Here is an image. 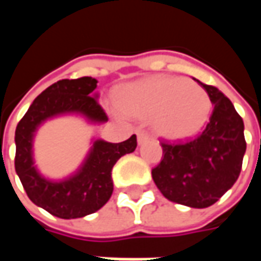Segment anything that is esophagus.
Returning <instances> with one entry per match:
<instances>
[{"label": "esophagus", "instance_id": "esophagus-1", "mask_svg": "<svg viewBox=\"0 0 261 261\" xmlns=\"http://www.w3.org/2000/svg\"><path fill=\"white\" fill-rule=\"evenodd\" d=\"M137 138H138V144L141 145V144H144V142L149 141V140H151V136L148 134L147 131L138 130L137 131Z\"/></svg>", "mask_w": 261, "mask_h": 261}]
</instances>
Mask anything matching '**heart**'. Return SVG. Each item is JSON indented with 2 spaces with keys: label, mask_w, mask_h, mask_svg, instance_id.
Returning a JSON list of instances; mask_svg holds the SVG:
<instances>
[{
  "label": "heart",
  "mask_w": 261,
  "mask_h": 261,
  "mask_svg": "<svg viewBox=\"0 0 261 261\" xmlns=\"http://www.w3.org/2000/svg\"><path fill=\"white\" fill-rule=\"evenodd\" d=\"M116 99L123 113L152 119L156 133L170 141H186L200 134L213 109L198 84L164 75L127 84Z\"/></svg>",
  "instance_id": "1"
}]
</instances>
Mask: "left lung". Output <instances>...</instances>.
Returning a JSON list of instances; mask_svg holds the SVG:
<instances>
[{
  "mask_svg": "<svg viewBox=\"0 0 261 261\" xmlns=\"http://www.w3.org/2000/svg\"><path fill=\"white\" fill-rule=\"evenodd\" d=\"M196 81L214 105L210 121L193 141L162 142L164 158L152 169V179L170 201L207 208L238 180L246 141L243 120L232 102L218 88Z\"/></svg>",
  "mask_w": 261,
  "mask_h": 261,
  "instance_id": "left-lung-1",
  "label": "left lung"
}]
</instances>
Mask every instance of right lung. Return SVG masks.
Returning a JSON list of instances; mask_svg holds the SVG:
<instances>
[{"instance_id": "right-lung-1", "label": "right lung", "mask_w": 261, "mask_h": 261, "mask_svg": "<svg viewBox=\"0 0 261 261\" xmlns=\"http://www.w3.org/2000/svg\"><path fill=\"white\" fill-rule=\"evenodd\" d=\"M96 84L92 76L57 81L33 100L15 130V170L20 183L32 202L59 218H82L100 210L113 193L114 164L137 148L136 136L119 144L96 140L74 175L50 180L39 173L33 161V137L42 123L61 114H80L91 123L108 121L97 103Z\"/></svg>"}]
</instances>
